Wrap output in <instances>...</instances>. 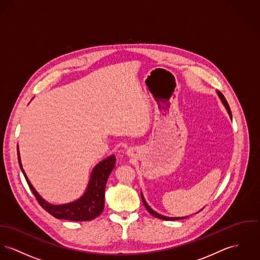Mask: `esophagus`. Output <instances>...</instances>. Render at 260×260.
<instances>
[{"label": "esophagus", "mask_w": 260, "mask_h": 260, "mask_svg": "<svg viewBox=\"0 0 260 260\" xmlns=\"http://www.w3.org/2000/svg\"><path fill=\"white\" fill-rule=\"evenodd\" d=\"M133 153H134V152H133L132 149H129V150L127 151V154H128L129 156H133Z\"/></svg>", "instance_id": "esophagus-1"}]
</instances>
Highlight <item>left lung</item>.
Listing matches in <instances>:
<instances>
[{
  "instance_id": "1",
  "label": "left lung",
  "mask_w": 260,
  "mask_h": 260,
  "mask_svg": "<svg viewBox=\"0 0 260 260\" xmlns=\"http://www.w3.org/2000/svg\"><path fill=\"white\" fill-rule=\"evenodd\" d=\"M218 95H219V98L221 99L222 103L224 104V106H225V108H226V110H228V112H229V114H230L231 118H233V117H232V111H231V108H230V106H229V103H228V101H226L225 97L223 96V94H222L221 92H218ZM141 198L142 202H143V204H144V206H145L146 210H147L149 213H151L153 216H155V217H158V218H161V219H165V220H178V219H184V218L188 217V216H186V217H167V216H164V215H162V214H159V213L154 212V211H153V210L148 206V204L146 203V201H145V199L143 198L142 193Z\"/></svg>"
}]
</instances>
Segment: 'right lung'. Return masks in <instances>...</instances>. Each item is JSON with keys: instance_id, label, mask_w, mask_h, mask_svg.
I'll return each instance as SVG.
<instances>
[{"instance_id": "right-lung-1", "label": "right lung", "mask_w": 260, "mask_h": 260, "mask_svg": "<svg viewBox=\"0 0 260 260\" xmlns=\"http://www.w3.org/2000/svg\"><path fill=\"white\" fill-rule=\"evenodd\" d=\"M18 160L25 178V181L29 189L32 191L34 196L36 197L37 201L42 206V208H44L47 213H50L52 216L59 219H68L72 221H87L97 217L103 212L106 182L110 173L115 167L116 162V158L114 155L106 158L95 167L90 176L87 189L79 200L71 204L60 206L50 205L37 192L36 189H34L27 177L25 176L24 169L21 164L19 149Z\"/></svg>"}]
</instances>
